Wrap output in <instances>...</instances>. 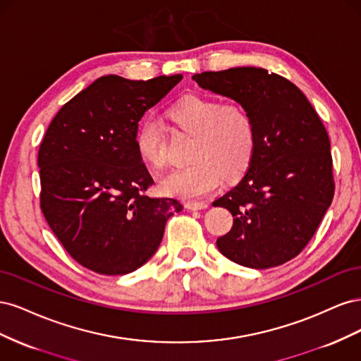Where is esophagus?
I'll list each match as a JSON object with an SVG mask.
<instances>
[{"label":"esophagus","instance_id":"34e87169","mask_svg":"<svg viewBox=\"0 0 361 361\" xmlns=\"http://www.w3.org/2000/svg\"><path fill=\"white\" fill-rule=\"evenodd\" d=\"M209 206L206 202H187L185 203V207L190 211H203L206 207Z\"/></svg>","mask_w":361,"mask_h":361}]
</instances>
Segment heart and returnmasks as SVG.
I'll list each match as a JSON object with an SVG mask.
<instances>
[{"mask_svg":"<svg viewBox=\"0 0 361 361\" xmlns=\"http://www.w3.org/2000/svg\"><path fill=\"white\" fill-rule=\"evenodd\" d=\"M169 117L194 137L190 166L171 170L159 180V191L185 200L202 199L227 178L248 169L256 150V130L250 114L235 104L221 105L209 97L187 94L169 108ZM140 159L152 169L166 164L159 128L146 120L135 134Z\"/></svg>","mask_w":361,"mask_h":361,"instance_id":"b5f03b06","label":"heart"}]
</instances>
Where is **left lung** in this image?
<instances>
[{"instance_id": "8db88e82", "label": "left lung", "mask_w": 361, "mask_h": 361, "mask_svg": "<svg viewBox=\"0 0 361 361\" xmlns=\"http://www.w3.org/2000/svg\"><path fill=\"white\" fill-rule=\"evenodd\" d=\"M192 80L241 105L256 130L244 178L212 203L233 215L218 250L247 268L285 264L307 245L334 195L330 138L319 116L297 85L262 68L203 72Z\"/></svg>"}]
</instances>
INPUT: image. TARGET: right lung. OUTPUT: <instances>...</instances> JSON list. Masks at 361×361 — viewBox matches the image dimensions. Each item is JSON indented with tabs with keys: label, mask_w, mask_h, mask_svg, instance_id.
Masks as SVG:
<instances>
[{
	"label": "right lung",
	"mask_w": 361,
	"mask_h": 361,
	"mask_svg": "<svg viewBox=\"0 0 361 361\" xmlns=\"http://www.w3.org/2000/svg\"><path fill=\"white\" fill-rule=\"evenodd\" d=\"M180 80L101 76L63 105L42 141V212L68 253L97 274L145 265L169 218L183 209L145 194L154 179L135 149L140 118Z\"/></svg>",
	"instance_id": "1"
}]
</instances>
